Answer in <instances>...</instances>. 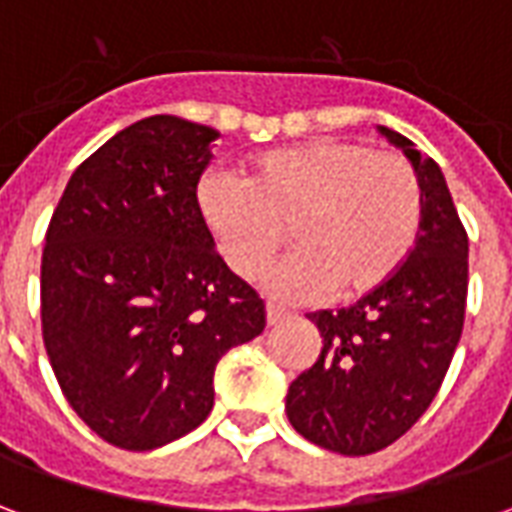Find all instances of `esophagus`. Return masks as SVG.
Wrapping results in <instances>:
<instances>
[{
  "label": "esophagus",
  "mask_w": 512,
  "mask_h": 512,
  "mask_svg": "<svg viewBox=\"0 0 512 512\" xmlns=\"http://www.w3.org/2000/svg\"><path fill=\"white\" fill-rule=\"evenodd\" d=\"M266 318H268V326H277V323L288 321L290 312L277 307V304H266Z\"/></svg>",
  "instance_id": "34e87169"
}]
</instances>
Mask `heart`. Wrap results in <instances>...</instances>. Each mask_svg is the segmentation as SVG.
Returning a JSON list of instances; mask_svg holds the SVG:
<instances>
[{
    "label": "heart",
    "mask_w": 512,
    "mask_h": 512,
    "mask_svg": "<svg viewBox=\"0 0 512 512\" xmlns=\"http://www.w3.org/2000/svg\"><path fill=\"white\" fill-rule=\"evenodd\" d=\"M197 208L235 277H260L290 230L296 252L268 274V290L288 301L329 290L356 299L386 285L411 257L425 191L406 158L318 139L257 156L244 180L205 175Z\"/></svg>",
    "instance_id": "obj_1"
}]
</instances>
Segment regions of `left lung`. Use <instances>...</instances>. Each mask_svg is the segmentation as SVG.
<instances>
[{"instance_id":"obj_1","label":"left lung","mask_w":512,"mask_h":512,"mask_svg":"<svg viewBox=\"0 0 512 512\" xmlns=\"http://www.w3.org/2000/svg\"><path fill=\"white\" fill-rule=\"evenodd\" d=\"M425 191L422 233L386 285L343 307L310 312L323 337L318 362L288 389L285 411L312 444L340 455L389 447L417 422L458 348L469 288V238L439 164L392 128Z\"/></svg>"}]
</instances>
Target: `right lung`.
Returning a JSON list of instances; mask_svg holds the SVG:
<instances>
[{
  "label": "right lung",
  "instance_id": "obj_1",
  "mask_svg": "<svg viewBox=\"0 0 512 512\" xmlns=\"http://www.w3.org/2000/svg\"><path fill=\"white\" fill-rule=\"evenodd\" d=\"M216 136L172 115L123 128L76 167L46 230V354L73 411L120 450L197 428L216 362L266 329L197 208Z\"/></svg>",
  "mask_w": 512,
  "mask_h": 512
}]
</instances>
